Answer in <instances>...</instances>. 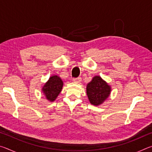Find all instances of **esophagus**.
Segmentation results:
<instances>
[{
    "label": "esophagus",
    "mask_w": 152,
    "mask_h": 152,
    "mask_svg": "<svg viewBox=\"0 0 152 152\" xmlns=\"http://www.w3.org/2000/svg\"><path fill=\"white\" fill-rule=\"evenodd\" d=\"M81 78H80V77H78V78H73V81L74 82H76V83H80V82H81Z\"/></svg>",
    "instance_id": "1"
}]
</instances>
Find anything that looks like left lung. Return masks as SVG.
<instances>
[{
    "label": "left lung",
    "mask_w": 152,
    "mask_h": 152,
    "mask_svg": "<svg viewBox=\"0 0 152 152\" xmlns=\"http://www.w3.org/2000/svg\"><path fill=\"white\" fill-rule=\"evenodd\" d=\"M110 91L111 87L99 76L93 77L86 86V94L89 101L95 106L103 103L109 96Z\"/></svg>",
    "instance_id": "1"
}]
</instances>
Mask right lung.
<instances>
[{
    "instance_id": "right-lung-1",
    "label": "right lung",
    "mask_w": 152,
    "mask_h": 152,
    "mask_svg": "<svg viewBox=\"0 0 152 152\" xmlns=\"http://www.w3.org/2000/svg\"><path fill=\"white\" fill-rule=\"evenodd\" d=\"M64 85L63 81L57 75H53L49 78L48 81L43 86L42 91L46 99L50 102L54 101L60 93Z\"/></svg>"
}]
</instances>
